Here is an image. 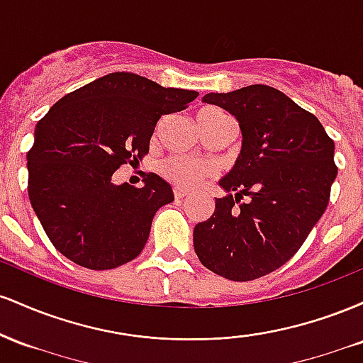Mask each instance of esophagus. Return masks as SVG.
Listing matches in <instances>:
<instances>
[{"mask_svg": "<svg viewBox=\"0 0 363 363\" xmlns=\"http://www.w3.org/2000/svg\"><path fill=\"white\" fill-rule=\"evenodd\" d=\"M174 196H176V199H182L187 196V191L182 189V187H174Z\"/></svg>", "mask_w": 363, "mask_h": 363, "instance_id": "esophagus-1", "label": "esophagus"}]
</instances>
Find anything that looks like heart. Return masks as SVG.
Returning a JSON list of instances; mask_svg holds the SVG:
<instances>
[{"label":"heart","instance_id":"1","mask_svg":"<svg viewBox=\"0 0 363 363\" xmlns=\"http://www.w3.org/2000/svg\"><path fill=\"white\" fill-rule=\"evenodd\" d=\"M225 119L228 118L223 112L216 109H206L203 111L198 118L199 129H201V131H206V129L213 128L215 124L222 123ZM160 174L167 179V181L172 182V184L191 189V187L198 186L203 179L213 176V167L205 164V162L194 160V158L172 155L165 158L160 164Z\"/></svg>","mask_w":363,"mask_h":363}]
</instances>
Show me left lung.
Instances as JSON below:
<instances>
[{
    "label": "left lung",
    "instance_id": "1",
    "mask_svg": "<svg viewBox=\"0 0 363 363\" xmlns=\"http://www.w3.org/2000/svg\"><path fill=\"white\" fill-rule=\"evenodd\" d=\"M203 102L239 121L242 148L218 182L227 196L215 198L213 215L194 227V251L227 280H256L285 264L323 216L338 174L335 141L273 86L206 94Z\"/></svg>",
    "mask_w": 363,
    "mask_h": 363
}]
</instances>
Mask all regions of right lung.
<instances>
[{
    "mask_svg": "<svg viewBox=\"0 0 363 363\" xmlns=\"http://www.w3.org/2000/svg\"><path fill=\"white\" fill-rule=\"evenodd\" d=\"M196 97L118 72L65 95L37 123L28 198L62 256L101 272L143 251L157 210L174 201L172 187L157 174H147L143 187L118 186L112 174L147 155L158 119Z\"/></svg>",
    "mask_w": 363,
    "mask_h": 363,
    "instance_id": "add662e5",
    "label": "right lung"
}]
</instances>
